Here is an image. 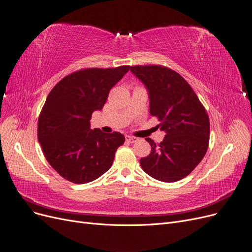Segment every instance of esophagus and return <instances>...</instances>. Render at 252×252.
I'll use <instances>...</instances> for the list:
<instances>
[{"mask_svg": "<svg viewBox=\"0 0 252 252\" xmlns=\"http://www.w3.org/2000/svg\"><path fill=\"white\" fill-rule=\"evenodd\" d=\"M139 140V138L137 137H133V136H126V141L129 143H135Z\"/></svg>", "mask_w": 252, "mask_h": 252, "instance_id": "obj_1", "label": "esophagus"}]
</instances>
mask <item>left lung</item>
<instances>
[{"instance_id": "8db88e82", "label": "left lung", "mask_w": 252, "mask_h": 252, "mask_svg": "<svg viewBox=\"0 0 252 252\" xmlns=\"http://www.w3.org/2000/svg\"><path fill=\"white\" fill-rule=\"evenodd\" d=\"M144 84L150 98V114L160 121L166 133L152 152L140 159L144 172L166 183L178 182L196 167L208 151L210 120L196 93L181 74L160 65L129 67Z\"/></svg>"}]
</instances>
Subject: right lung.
I'll return each mask as SVG.
<instances>
[{
  "label": "right lung",
  "mask_w": 252,
  "mask_h": 252,
  "mask_svg": "<svg viewBox=\"0 0 252 252\" xmlns=\"http://www.w3.org/2000/svg\"><path fill=\"white\" fill-rule=\"evenodd\" d=\"M128 69H82L63 78L49 93L38 119V141L45 159L65 180L86 184L110 169L125 136L91 129L90 119Z\"/></svg>",
  "instance_id": "1"
}]
</instances>
